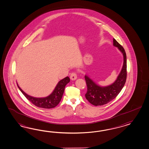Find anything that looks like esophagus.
Listing matches in <instances>:
<instances>
[{"label":"esophagus","mask_w":149,"mask_h":149,"mask_svg":"<svg viewBox=\"0 0 149 149\" xmlns=\"http://www.w3.org/2000/svg\"><path fill=\"white\" fill-rule=\"evenodd\" d=\"M70 78L71 80H75L77 79V72H72L70 75Z\"/></svg>","instance_id":"1"}]
</instances>
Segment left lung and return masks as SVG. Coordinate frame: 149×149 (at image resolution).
I'll return each instance as SVG.
<instances>
[{"mask_svg":"<svg viewBox=\"0 0 149 149\" xmlns=\"http://www.w3.org/2000/svg\"><path fill=\"white\" fill-rule=\"evenodd\" d=\"M113 45L118 47L124 56V63L122 69L117 80L106 87H101L97 85L87 76H85V80L87 86V91L85 97L89 102L94 106L105 105L113 100L120 92L125 85L127 77L126 55L124 48L117 40L113 38Z\"/></svg>","mask_w":149,"mask_h":149,"instance_id":"1","label":"left lung"}]
</instances>
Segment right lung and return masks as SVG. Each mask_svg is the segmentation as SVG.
I'll return each mask as SVG.
<instances>
[{"instance_id":"obj_1","label":"right lung","mask_w":149,"mask_h":149,"mask_svg":"<svg viewBox=\"0 0 149 149\" xmlns=\"http://www.w3.org/2000/svg\"><path fill=\"white\" fill-rule=\"evenodd\" d=\"M69 81L70 79L68 77H65L63 79L59 81L56 87L50 95H49L48 97L42 98L31 97L24 92L22 89L18 86V85H17V86L22 93L23 94L24 96L32 104L35 105L38 107L50 109L54 108L59 104L64 93L65 86L69 82Z\"/></svg>"}]
</instances>
